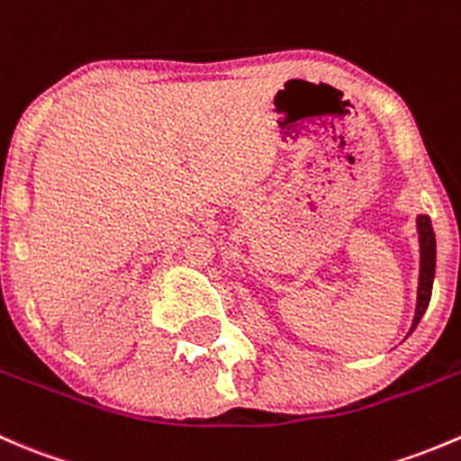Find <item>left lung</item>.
I'll return each instance as SVG.
<instances>
[{
	"label": "left lung",
	"instance_id": "1",
	"mask_svg": "<svg viewBox=\"0 0 461 461\" xmlns=\"http://www.w3.org/2000/svg\"><path fill=\"white\" fill-rule=\"evenodd\" d=\"M417 232H419V286H417V309H414L412 327L408 336L417 330L419 321L426 313L432 295V282H435V267H437V241L435 230H432L430 217L417 215Z\"/></svg>",
	"mask_w": 461,
	"mask_h": 461
}]
</instances>
